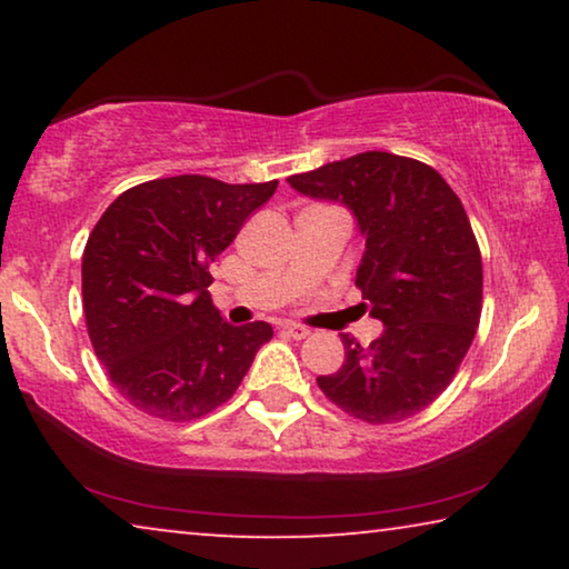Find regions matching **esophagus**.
<instances>
[{"label": "esophagus", "mask_w": 569, "mask_h": 569, "mask_svg": "<svg viewBox=\"0 0 569 569\" xmlns=\"http://www.w3.org/2000/svg\"><path fill=\"white\" fill-rule=\"evenodd\" d=\"M279 331L287 333V337H292V339L310 337V331L306 329V326H300V323H282V326H279Z\"/></svg>", "instance_id": "1"}]
</instances>
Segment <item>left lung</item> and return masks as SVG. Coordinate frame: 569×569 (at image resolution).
<instances>
[{
  "instance_id": "left-lung-1",
  "label": "left lung",
  "mask_w": 569,
  "mask_h": 569,
  "mask_svg": "<svg viewBox=\"0 0 569 569\" xmlns=\"http://www.w3.org/2000/svg\"><path fill=\"white\" fill-rule=\"evenodd\" d=\"M287 183L355 214L365 238L355 284L386 326L368 349L345 333V365L318 386L362 422L419 415L453 380L481 316V253L461 199L438 170L391 152H360Z\"/></svg>"
}]
</instances>
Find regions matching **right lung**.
<instances>
[{
  "mask_svg": "<svg viewBox=\"0 0 569 569\" xmlns=\"http://www.w3.org/2000/svg\"><path fill=\"white\" fill-rule=\"evenodd\" d=\"M269 183L173 176L123 191L82 256V306L98 360L131 407L168 422L204 417L236 393L269 323L230 326L209 263L232 243Z\"/></svg>",
  "mask_w": 569,
  "mask_h": 569,
  "instance_id": "1",
  "label": "right lung"
}]
</instances>
